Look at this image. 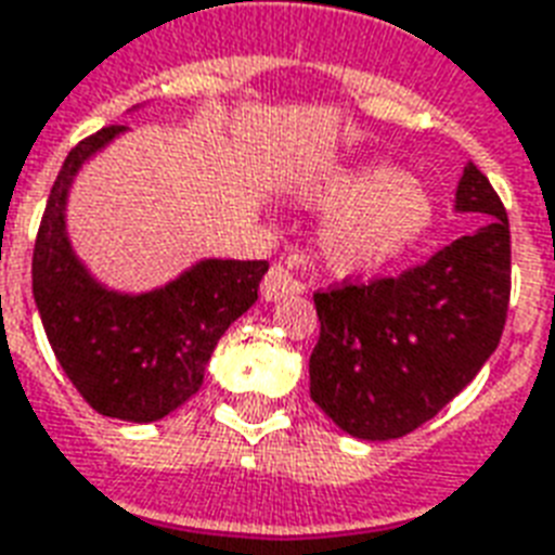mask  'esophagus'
<instances>
[{
  "label": "esophagus",
  "mask_w": 555,
  "mask_h": 555,
  "mask_svg": "<svg viewBox=\"0 0 555 555\" xmlns=\"http://www.w3.org/2000/svg\"><path fill=\"white\" fill-rule=\"evenodd\" d=\"M302 291V282L291 273L282 264H273L268 270V276L261 279V296L268 299V302H276V299H285L291 294H299Z\"/></svg>",
  "instance_id": "esophagus-1"
}]
</instances>
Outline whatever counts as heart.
<instances>
[{
    "instance_id": "1",
    "label": "heart",
    "mask_w": 555,
    "mask_h": 555,
    "mask_svg": "<svg viewBox=\"0 0 555 555\" xmlns=\"http://www.w3.org/2000/svg\"><path fill=\"white\" fill-rule=\"evenodd\" d=\"M306 201L332 215L320 232V253L337 273H375L430 238L437 203L408 171L372 163L325 177Z\"/></svg>"
}]
</instances>
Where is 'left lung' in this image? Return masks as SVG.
<instances>
[{
    "mask_svg": "<svg viewBox=\"0 0 555 555\" xmlns=\"http://www.w3.org/2000/svg\"><path fill=\"white\" fill-rule=\"evenodd\" d=\"M454 209L483 215L486 227L401 276L314 294L311 399L349 437L387 442L416 430L501 344L513 273L509 221L475 163L460 177Z\"/></svg>",
    "mask_w": 555,
    "mask_h": 555,
    "instance_id": "obj_1",
    "label": "left lung"
}]
</instances>
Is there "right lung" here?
<instances>
[{"instance_id":"1","label":"right lung","mask_w":555,"mask_h":555,"mask_svg":"<svg viewBox=\"0 0 555 555\" xmlns=\"http://www.w3.org/2000/svg\"><path fill=\"white\" fill-rule=\"evenodd\" d=\"M125 130L104 127L69 151L46 203L31 279L46 337L75 390L101 416L145 425L201 390L223 332L259 299L268 261L203 259L145 294L101 285L72 249L66 203L80 165Z\"/></svg>"}]
</instances>
